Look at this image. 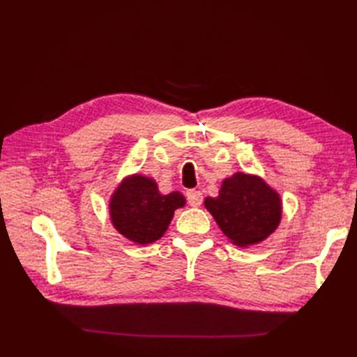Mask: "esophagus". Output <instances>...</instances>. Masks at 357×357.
Listing matches in <instances>:
<instances>
[{
    "label": "esophagus",
    "mask_w": 357,
    "mask_h": 357,
    "mask_svg": "<svg viewBox=\"0 0 357 357\" xmlns=\"http://www.w3.org/2000/svg\"><path fill=\"white\" fill-rule=\"evenodd\" d=\"M187 201L192 207H199L202 204V193L198 190H188L187 192Z\"/></svg>",
    "instance_id": "esophagus-1"
}]
</instances>
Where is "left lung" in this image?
Instances as JSON below:
<instances>
[{
  "label": "left lung",
  "instance_id": "8db88e82",
  "mask_svg": "<svg viewBox=\"0 0 357 357\" xmlns=\"http://www.w3.org/2000/svg\"><path fill=\"white\" fill-rule=\"evenodd\" d=\"M204 206L233 245L248 248L275 233L282 219L280 195L257 174L236 172L225 178L216 198Z\"/></svg>",
  "mask_w": 357,
  "mask_h": 357
}]
</instances>
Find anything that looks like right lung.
Returning a JSON list of instances; mask_svg holds the SVG:
<instances>
[{"label": "right lung", "mask_w": 357, "mask_h": 357, "mask_svg": "<svg viewBox=\"0 0 357 357\" xmlns=\"http://www.w3.org/2000/svg\"><path fill=\"white\" fill-rule=\"evenodd\" d=\"M185 206L183 193L162 195L156 181L133 173L116 185L109 199V215L115 230L138 245L153 244L164 236L174 210Z\"/></svg>", "instance_id": "right-lung-1"}]
</instances>
